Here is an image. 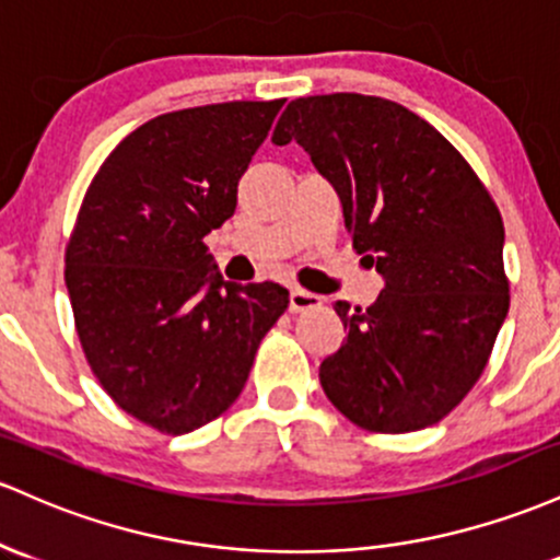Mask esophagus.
I'll use <instances>...</instances> for the list:
<instances>
[{"label": "esophagus", "mask_w": 560, "mask_h": 560, "mask_svg": "<svg viewBox=\"0 0 560 560\" xmlns=\"http://www.w3.org/2000/svg\"><path fill=\"white\" fill-rule=\"evenodd\" d=\"M319 304H323V299L317 293L304 291V288H291V296H288V310L291 312H310L317 310Z\"/></svg>", "instance_id": "esophagus-1"}]
</instances>
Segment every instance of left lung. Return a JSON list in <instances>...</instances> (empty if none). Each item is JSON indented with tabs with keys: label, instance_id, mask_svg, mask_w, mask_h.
I'll return each mask as SVG.
<instances>
[{
	"label": "left lung",
	"instance_id": "obj_1",
	"mask_svg": "<svg viewBox=\"0 0 560 560\" xmlns=\"http://www.w3.org/2000/svg\"><path fill=\"white\" fill-rule=\"evenodd\" d=\"M291 140L336 187L354 250L386 280L368 310L336 304L347 343L319 364L323 392L364 431L439 423L481 378L511 306L498 203L447 137L392 100H293L272 135Z\"/></svg>",
	"mask_w": 560,
	"mask_h": 560
}]
</instances>
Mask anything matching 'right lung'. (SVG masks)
<instances>
[{"mask_svg": "<svg viewBox=\"0 0 560 560\" xmlns=\"http://www.w3.org/2000/svg\"><path fill=\"white\" fill-rule=\"evenodd\" d=\"M285 100L163 113L94 174L66 246V285L105 394L179 436L241 397L288 310L278 282H224L203 237L235 213L237 182Z\"/></svg>", "mask_w": 560, "mask_h": 560, "instance_id": "1", "label": "right lung"}]
</instances>
